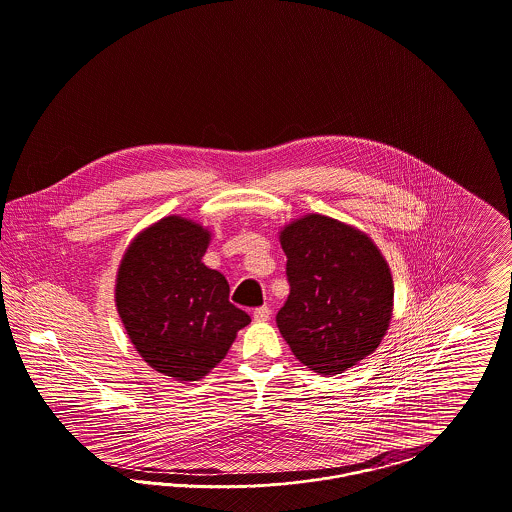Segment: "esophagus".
<instances>
[{"mask_svg": "<svg viewBox=\"0 0 512 512\" xmlns=\"http://www.w3.org/2000/svg\"><path fill=\"white\" fill-rule=\"evenodd\" d=\"M253 318H255L257 322H267L268 318H270V307H267V305L257 307V309L253 311Z\"/></svg>", "mask_w": 512, "mask_h": 512, "instance_id": "esophagus-1", "label": "esophagus"}]
</instances>
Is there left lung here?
Wrapping results in <instances>:
<instances>
[{
    "label": "left lung",
    "mask_w": 512,
    "mask_h": 512,
    "mask_svg": "<svg viewBox=\"0 0 512 512\" xmlns=\"http://www.w3.org/2000/svg\"><path fill=\"white\" fill-rule=\"evenodd\" d=\"M290 295L276 315L293 355L322 376L376 351L390 326L393 280L376 244L340 220L305 215L286 224Z\"/></svg>",
    "instance_id": "8db88e82"
}]
</instances>
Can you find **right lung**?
I'll use <instances>...</instances> for the list:
<instances>
[{
    "mask_svg": "<svg viewBox=\"0 0 512 512\" xmlns=\"http://www.w3.org/2000/svg\"><path fill=\"white\" fill-rule=\"evenodd\" d=\"M211 232L171 215L140 232L122 255L115 303L147 365L178 382L207 376L226 357L249 315L203 255Z\"/></svg>",
    "mask_w": 512,
    "mask_h": 512,
    "instance_id": "obj_1",
    "label": "right lung"
}]
</instances>
